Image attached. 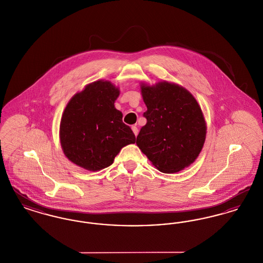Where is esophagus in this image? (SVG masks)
Masks as SVG:
<instances>
[{"mask_svg":"<svg viewBox=\"0 0 263 263\" xmlns=\"http://www.w3.org/2000/svg\"><path fill=\"white\" fill-rule=\"evenodd\" d=\"M131 128H132V131H133V133L135 134V136H137L138 133H139V130H138L137 127H136V126H132Z\"/></svg>","mask_w":263,"mask_h":263,"instance_id":"esophagus-1","label":"esophagus"}]
</instances>
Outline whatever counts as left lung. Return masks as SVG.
<instances>
[{
    "instance_id": "8db88e82",
    "label": "left lung",
    "mask_w": 263,
    "mask_h": 263,
    "mask_svg": "<svg viewBox=\"0 0 263 263\" xmlns=\"http://www.w3.org/2000/svg\"><path fill=\"white\" fill-rule=\"evenodd\" d=\"M147 119L138 147L162 173H177L193 163L203 148L206 123L198 102L178 85L141 86Z\"/></svg>"
}]
</instances>
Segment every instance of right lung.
I'll return each mask as SVG.
<instances>
[{"label":"right lung","mask_w":263,"mask_h":263,"mask_svg":"<svg viewBox=\"0 0 263 263\" xmlns=\"http://www.w3.org/2000/svg\"><path fill=\"white\" fill-rule=\"evenodd\" d=\"M119 89L110 82L88 85L68 102L60 123L66 157L77 165L97 172L112 164L120 150L136 137L114 107Z\"/></svg>","instance_id":"right-lung-1"}]
</instances>
